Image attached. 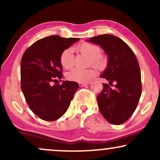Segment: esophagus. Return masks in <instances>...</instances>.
Returning a JSON list of instances; mask_svg holds the SVG:
<instances>
[{"label":"esophagus","instance_id":"1","mask_svg":"<svg viewBox=\"0 0 160 160\" xmlns=\"http://www.w3.org/2000/svg\"><path fill=\"white\" fill-rule=\"evenodd\" d=\"M88 84H89V82H79V86H80V87H82V86H87Z\"/></svg>","mask_w":160,"mask_h":160}]
</instances>
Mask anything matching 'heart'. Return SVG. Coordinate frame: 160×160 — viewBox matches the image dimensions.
<instances>
[{
	"instance_id": "heart-1",
	"label": "heart",
	"mask_w": 160,
	"mask_h": 160,
	"mask_svg": "<svg viewBox=\"0 0 160 160\" xmlns=\"http://www.w3.org/2000/svg\"><path fill=\"white\" fill-rule=\"evenodd\" d=\"M76 50L80 54L89 57L88 66H94L99 70L103 69L107 64L105 56L102 55L101 48L98 45L90 43H82L76 47ZM59 61L63 68L68 70L72 68L74 65V56L71 48L65 49L62 51L59 57ZM96 74L95 68L88 69H73L68 73L67 78L71 81L78 82H87L93 79Z\"/></svg>"
}]
</instances>
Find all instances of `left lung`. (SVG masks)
Masks as SVG:
<instances>
[{"label": "left lung", "instance_id": "left-lung-1", "mask_svg": "<svg viewBox=\"0 0 160 160\" xmlns=\"http://www.w3.org/2000/svg\"><path fill=\"white\" fill-rule=\"evenodd\" d=\"M88 41L100 46L108 56L107 68L101 78L110 84L116 82L113 89L104 83L97 96L101 113L110 123H124L136 109L141 95V71L136 56L123 40L111 34L93 37Z\"/></svg>", "mask_w": 160, "mask_h": 160}]
</instances>
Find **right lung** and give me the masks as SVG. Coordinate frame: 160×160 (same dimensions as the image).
Instances as JSON below:
<instances>
[{
  "label": "right lung",
  "mask_w": 160,
  "mask_h": 160,
  "mask_svg": "<svg viewBox=\"0 0 160 160\" xmlns=\"http://www.w3.org/2000/svg\"><path fill=\"white\" fill-rule=\"evenodd\" d=\"M79 40L47 37L37 40L22 57V91L30 109L41 120L54 121L63 116L79 88L74 81L56 83L63 77L60 55Z\"/></svg>",
  "instance_id": "1"
}]
</instances>
